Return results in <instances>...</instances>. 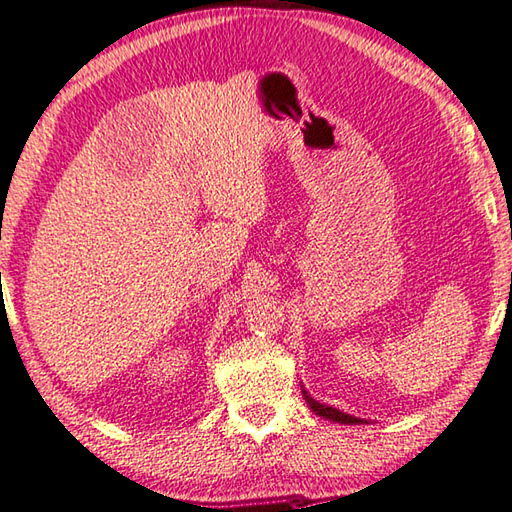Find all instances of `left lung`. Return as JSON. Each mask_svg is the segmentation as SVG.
I'll return each instance as SVG.
<instances>
[{"instance_id": "1", "label": "left lung", "mask_w": 512, "mask_h": 512, "mask_svg": "<svg viewBox=\"0 0 512 512\" xmlns=\"http://www.w3.org/2000/svg\"><path fill=\"white\" fill-rule=\"evenodd\" d=\"M303 397H305V401H307V406H310L312 412H316L318 417L332 419V421H339V423H350V426H352V423H354V426H359V423H363V419H359V417H352V414H345V412H341V410L330 408V406H323V403L314 401L305 390H303Z\"/></svg>"}]
</instances>
